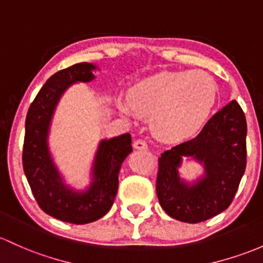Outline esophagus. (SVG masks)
I'll list each match as a JSON object with an SVG mask.
<instances>
[{
    "label": "esophagus",
    "mask_w": 263,
    "mask_h": 263,
    "mask_svg": "<svg viewBox=\"0 0 263 263\" xmlns=\"http://www.w3.org/2000/svg\"><path fill=\"white\" fill-rule=\"evenodd\" d=\"M133 146L138 151H146L148 149V144H146L145 140L143 139H137L134 143H133Z\"/></svg>",
    "instance_id": "esophagus-1"
}]
</instances>
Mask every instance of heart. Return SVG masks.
Segmentation results:
<instances>
[{"instance_id": "1", "label": "heart", "mask_w": 263, "mask_h": 263, "mask_svg": "<svg viewBox=\"0 0 263 263\" xmlns=\"http://www.w3.org/2000/svg\"><path fill=\"white\" fill-rule=\"evenodd\" d=\"M217 99V86L200 70L160 71L132 86L129 101L119 104L121 112L151 117L159 139L177 143L189 139L204 126Z\"/></svg>"}]
</instances>
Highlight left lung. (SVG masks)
Listing matches in <instances>:
<instances>
[{
	"instance_id": "obj_1",
	"label": "left lung",
	"mask_w": 263,
	"mask_h": 263,
	"mask_svg": "<svg viewBox=\"0 0 263 263\" xmlns=\"http://www.w3.org/2000/svg\"><path fill=\"white\" fill-rule=\"evenodd\" d=\"M247 123L236 100L213 115L194 139L173 146L159 158L157 196L168 216L180 222L207 221L227 210L246 169ZM183 157L205 168L196 182L182 180L177 169Z\"/></svg>"
}]
</instances>
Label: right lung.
Instances as JSON below:
<instances>
[{"instance_id":"obj_1","label":"right lung","mask_w":263,"mask_h":263,"mask_svg":"<svg viewBox=\"0 0 263 263\" xmlns=\"http://www.w3.org/2000/svg\"><path fill=\"white\" fill-rule=\"evenodd\" d=\"M98 67L75 64L53 74L30 105L25 123L22 164L36 202L45 213L74 224L98 221L108 213L119 185V171L132 153L129 133L101 140L91 168V183L76 191L65 183L49 149V133L53 112L66 89L75 83H90Z\"/></svg>"}]
</instances>
